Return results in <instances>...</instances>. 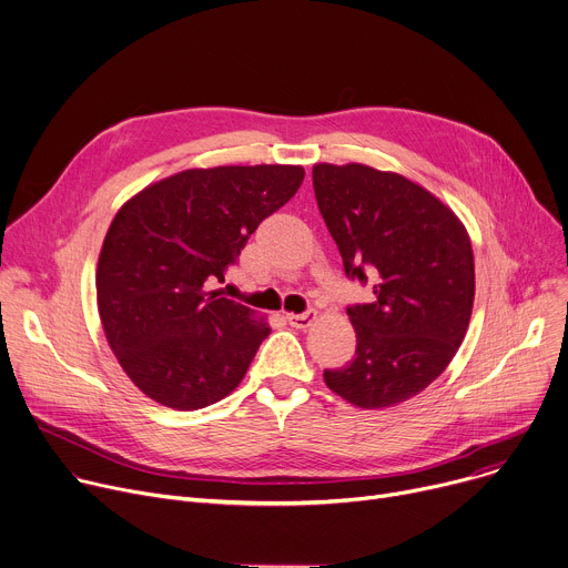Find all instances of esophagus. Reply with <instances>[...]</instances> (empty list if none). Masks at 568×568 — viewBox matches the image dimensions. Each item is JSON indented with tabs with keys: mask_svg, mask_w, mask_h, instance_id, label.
Here are the masks:
<instances>
[{
	"mask_svg": "<svg viewBox=\"0 0 568 568\" xmlns=\"http://www.w3.org/2000/svg\"><path fill=\"white\" fill-rule=\"evenodd\" d=\"M315 317H317V313H301V315H294V313H290V315H285V320L290 322V326H294V328H307L311 326L313 322H315Z\"/></svg>",
	"mask_w": 568,
	"mask_h": 568,
	"instance_id": "34e87169",
	"label": "esophagus"
}]
</instances>
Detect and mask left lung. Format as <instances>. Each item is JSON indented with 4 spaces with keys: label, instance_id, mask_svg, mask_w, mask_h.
<instances>
[{
    "label": "left lung",
    "instance_id": "8db88e82",
    "mask_svg": "<svg viewBox=\"0 0 568 568\" xmlns=\"http://www.w3.org/2000/svg\"><path fill=\"white\" fill-rule=\"evenodd\" d=\"M320 213L351 278L374 303L346 311L355 355L326 385L355 407H394L424 392L467 335L476 265L467 229L433 192L363 163L313 168Z\"/></svg>",
    "mask_w": 568,
    "mask_h": 568
}]
</instances>
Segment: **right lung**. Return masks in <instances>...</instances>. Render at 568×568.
Masks as SVG:
<instances>
[{
	"mask_svg": "<svg viewBox=\"0 0 568 568\" xmlns=\"http://www.w3.org/2000/svg\"><path fill=\"white\" fill-rule=\"evenodd\" d=\"M303 176L301 165L194 168L149 183L118 211L99 251L97 311L144 396L190 412L242 383L272 328L211 283Z\"/></svg>",
	"mask_w": 568,
	"mask_h": 568,
	"instance_id": "add662e5",
	"label": "right lung"
}]
</instances>
